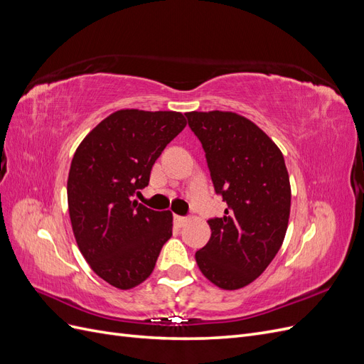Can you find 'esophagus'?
<instances>
[{"label":"esophagus","instance_id":"1","mask_svg":"<svg viewBox=\"0 0 364 364\" xmlns=\"http://www.w3.org/2000/svg\"><path fill=\"white\" fill-rule=\"evenodd\" d=\"M174 223H176V226L182 228V226H185L186 223H188V218L181 217V215H174Z\"/></svg>","mask_w":364,"mask_h":364}]
</instances>
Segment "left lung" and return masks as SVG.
Masks as SVG:
<instances>
[{"instance_id": "left-lung-1", "label": "left lung", "mask_w": 364, "mask_h": 364, "mask_svg": "<svg viewBox=\"0 0 364 364\" xmlns=\"http://www.w3.org/2000/svg\"><path fill=\"white\" fill-rule=\"evenodd\" d=\"M186 118L228 203L222 218L208 222L211 238L196 252L197 266L220 289H243L269 267L289 228L291 188L282 151L240 114L193 111Z\"/></svg>"}]
</instances>
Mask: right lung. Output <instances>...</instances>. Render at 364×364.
Wrapping results in <instances>:
<instances>
[{"mask_svg":"<svg viewBox=\"0 0 364 364\" xmlns=\"http://www.w3.org/2000/svg\"><path fill=\"white\" fill-rule=\"evenodd\" d=\"M186 119L174 111L121 109L77 147L68 174V211L83 258L119 290L144 282L171 237V211L130 200L146 188L153 164Z\"/></svg>","mask_w":364,"mask_h":364,"instance_id":"add662e5","label":"right lung"}]
</instances>
